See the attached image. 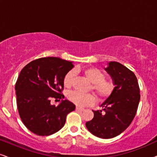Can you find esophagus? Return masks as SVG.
Masks as SVG:
<instances>
[{
    "mask_svg": "<svg viewBox=\"0 0 157 157\" xmlns=\"http://www.w3.org/2000/svg\"><path fill=\"white\" fill-rule=\"evenodd\" d=\"M76 110H78V111H84V108H79V107H78V106H77L76 108Z\"/></svg>",
    "mask_w": 157,
    "mask_h": 157,
    "instance_id": "1",
    "label": "esophagus"
}]
</instances>
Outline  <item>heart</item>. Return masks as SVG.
I'll list each match as a JSON object with an SVG mask.
<instances>
[{
	"mask_svg": "<svg viewBox=\"0 0 157 157\" xmlns=\"http://www.w3.org/2000/svg\"><path fill=\"white\" fill-rule=\"evenodd\" d=\"M77 73H82L91 84L90 90L93 92L97 98L105 100L113 93L115 84L111 79L105 78V73L101 70L94 67L86 68H75ZM74 79V71H70L63 78V85L65 88H71ZM70 101L78 106H85L92 104L95 100L94 95L91 94H83L76 91H72L67 94Z\"/></svg>",
	"mask_w": 157,
	"mask_h": 157,
	"instance_id": "1",
	"label": "heart"
}]
</instances>
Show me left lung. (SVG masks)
I'll use <instances>...</instances> for the list:
<instances>
[{"mask_svg":"<svg viewBox=\"0 0 157 157\" xmlns=\"http://www.w3.org/2000/svg\"><path fill=\"white\" fill-rule=\"evenodd\" d=\"M105 70L111 76L115 88L100 105L102 110L92 111L94 118L86 123V127L92 135L109 139L123 132L132 122L140 94L136 76L124 65L110 62Z\"/></svg>","mask_w":157,"mask_h":157,"instance_id":"left-lung-1","label":"left lung"}]
</instances>
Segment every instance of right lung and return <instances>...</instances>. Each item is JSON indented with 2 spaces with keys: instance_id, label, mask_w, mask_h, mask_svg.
I'll list each match as a JSON object with an SVG mask.
<instances>
[{
  "instance_id": "add662e5",
  "label": "right lung",
  "mask_w": 157,
  "mask_h": 157,
  "mask_svg": "<svg viewBox=\"0 0 157 157\" xmlns=\"http://www.w3.org/2000/svg\"><path fill=\"white\" fill-rule=\"evenodd\" d=\"M73 67L71 62L59 57H42L25 65L15 84L19 117L32 132L48 136L58 132L65 125L66 117L75 105L62 100L52 105V98L60 100L65 96L63 78Z\"/></svg>"
}]
</instances>
